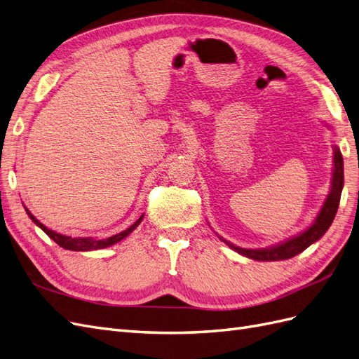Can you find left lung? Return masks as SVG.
<instances>
[{"instance_id": "8db88e82", "label": "left lung", "mask_w": 359, "mask_h": 359, "mask_svg": "<svg viewBox=\"0 0 359 359\" xmlns=\"http://www.w3.org/2000/svg\"><path fill=\"white\" fill-rule=\"evenodd\" d=\"M343 184H344V173H343V157L339 148H334V173H332V184H331V191L328 194L327 201H325L322 210L319 215L316 217V220L309 227L307 231H304L301 235L290 238L289 241L281 243L278 245L269 247V248H262V250H248V248H241L231 244L229 241L223 240L222 236H219L223 243H226L231 248H233L236 253H240L245 257L255 259V260H283V259H290L293 256H297L302 253L309 245L313 243H316L319 238H322L330 229V226L334 220V217L337 214V210H339V203H340V196H341V190H343Z\"/></svg>"}]
</instances>
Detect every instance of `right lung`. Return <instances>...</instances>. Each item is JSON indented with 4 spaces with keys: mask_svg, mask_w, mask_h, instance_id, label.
I'll use <instances>...</instances> for the list:
<instances>
[{
    "mask_svg": "<svg viewBox=\"0 0 359 359\" xmlns=\"http://www.w3.org/2000/svg\"><path fill=\"white\" fill-rule=\"evenodd\" d=\"M25 211H27L29 219H31L32 222H34V223L40 227V229L50 238V240L55 241L60 247L66 248V250H74V252H88V250H99V248H104V247L114 245V244L119 243L121 240H124V238H126L127 235L132 233V232L136 229V227L139 226V223L142 222V219H144V215H140L139 219H137L132 226L128 227V229L123 231L121 233H116V235H114V236L106 238V240H95V238H72V236H66V235H61V233L53 232V231L48 229V227H46L45 224H41V223L36 219V217L32 215L27 208H25Z\"/></svg>",
    "mask_w": 359,
    "mask_h": 359,
    "instance_id": "obj_1",
    "label": "right lung"
}]
</instances>
